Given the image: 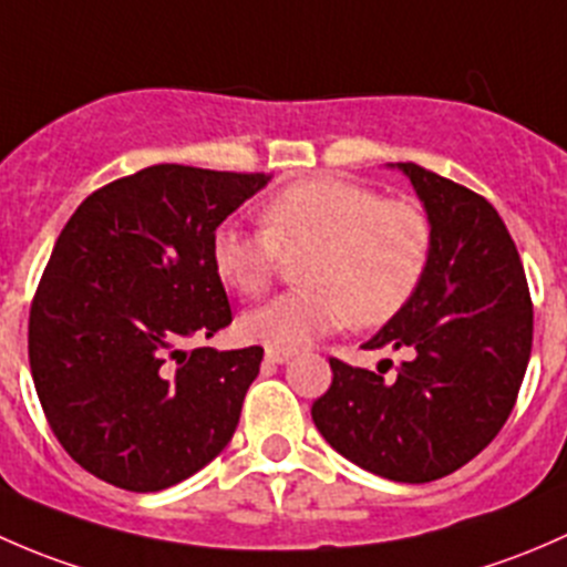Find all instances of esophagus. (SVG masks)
Returning a JSON list of instances; mask_svg holds the SVG:
<instances>
[{
  "label": "esophagus",
  "instance_id": "obj_1",
  "mask_svg": "<svg viewBox=\"0 0 567 567\" xmlns=\"http://www.w3.org/2000/svg\"><path fill=\"white\" fill-rule=\"evenodd\" d=\"M265 360H267V363H272V365H284V363H289V360H291V352H278V349H267Z\"/></svg>",
  "mask_w": 567,
  "mask_h": 567
}]
</instances>
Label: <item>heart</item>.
<instances>
[{"mask_svg": "<svg viewBox=\"0 0 567 567\" xmlns=\"http://www.w3.org/2000/svg\"><path fill=\"white\" fill-rule=\"evenodd\" d=\"M265 229L220 224L209 256L218 278L243 297L270 289L284 256L300 259V284L243 317L248 341L297 352L354 322L393 319L417 291L431 259V220L414 202L382 198L343 179H308L261 209Z\"/></svg>", "mask_w": 567, "mask_h": 567, "instance_id": "1", "label": "heart"}]
</instances>
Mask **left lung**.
Masks as SVG:
<instances>
[{"label":"left lung","mask_w":567,"mask_h":567,"mask_svg":"<svg viewBox=\"0 0 567 567\" xmlns=\"http://www.w3.org/2000/svg\"><path fill=\"white\" fill-rule=\"evenodd\" d=\"M412 183L434 243L412 300L365 349L406 354L393 382L332 358L313 401L319 434L343 458L395 483H429L472 461L505 425L533 349V300L499 213L475 190L390 163Z\"/></svg>","instance_id":"obj_1"}]
</instances>
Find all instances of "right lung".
<instances>
[{
	"label": "right lung",
	"mask_w": 567,
	"mask_h": 567,
	"mask_svg": "<svg viewBox=\"0 0 567 567\" xmlns=\"http://www.w3.org/2000/svg\"><path fill=\"white\" fill-rule=\"evenodd\" d=\"M267 174L157 163L81 202L29 311V365L75 464L161 492L235 436L265 349H190L231 324L213 235Z\"/></svg>",
	"instance_id": "add662e5"
}]
</instances>
